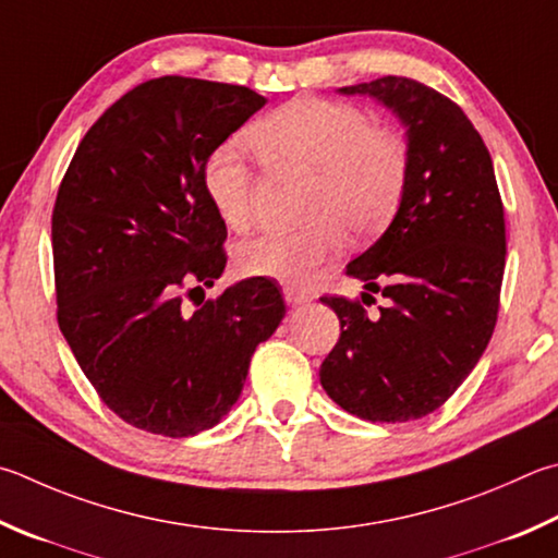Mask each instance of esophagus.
<instances>
[{
  "label": "esophagus",
  "mask_w": 558,
  "mask_h": 558,
  "mask_svg": "<svg viewBox=\"0 0 558 558\" xmlns=\"http://www.w3.org/2000/svg\"><path fill=\"white\" fill-rule=\"evenodd\" d=\"M282 298H286L288 305H302V302H307L310 295L302 288L298 286H286L282 288Z\"/></svg>",
  "instance_id": "34e87169"
}]
</instances>
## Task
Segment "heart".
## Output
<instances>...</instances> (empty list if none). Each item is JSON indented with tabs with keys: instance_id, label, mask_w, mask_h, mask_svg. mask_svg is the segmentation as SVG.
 <instances>
[{
	"instance_id": "1",
	"label": "heart",
	"mask_w": 558,
	"mask_h": 558,
	"mask_svg": "<svg viewBox=\"0 0 558 558\" xmlns=\"http://www.w3.org/2000/svg\"><path fill=\"white\" fill-rule=\"evenodd\" d=\"M248 141L263 163L314 173L307 215L298 229H268L236 248L244 276L305 286L339 253L349 229L366 239L390 225L410 175V154L395 131L376 126L356 105L302 95L253 121ZM251 163L239 138L217 146L202 168V190L231 229L251 219Z\"/></svg>"
}]
</instances>
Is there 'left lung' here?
Instances as JSON below:
<instances>
[{
  "mask_svg": "<svg viewBox=\"0 0 558 558\" xmlns=\"http://www.w3.org/2000/svg\"><path fill=\"white\" fill-rule=\"evenodd\" d=\"M339 93L368 95L398 114L408 129L410 175L390 227L347 266L388 305L368 317L359 300L322 298L337 312L341 333L319 380L361 420H420L469 378L498 322L500 190L481 134L437 89L385 75Z\"/></svg>",
  "mask_w": 558,
  "mask_h": 558,
  "instance_id": "8db88e82",
  "label": "left lung"
}]
</instances>
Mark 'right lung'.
<instances>
[{"mask_svg":"<svg viewBox=\"0 0 558 558\" xmlns=\"http://www.w3.org/2000/svg\"><path fill=\"white\" fill-rule=\"evenodd\" d=\"M263 105L241 85L148 80L89 126L58 187V327L102 402L136 429L180 439L215 427L286 317L266 278L182 307L227 266V225L202 168Z\"/></svg>","mask_w":558,"mask_h":558,"instance_id":"1","label":"right lung"}]
</instances>
